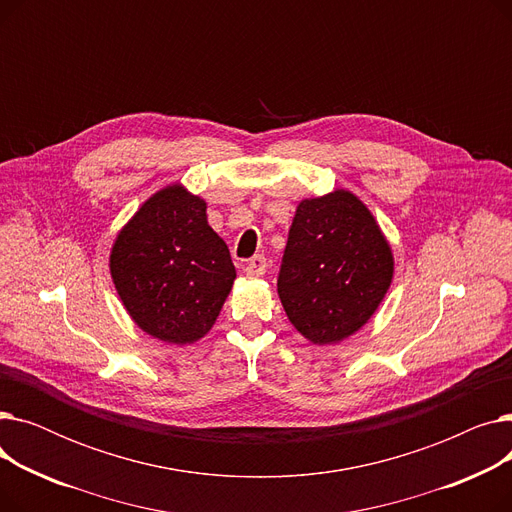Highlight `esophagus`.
I'll list each match as a JSON object with an SVG mask.
<instances>
[{
    "mask_svg": "<svg viewBox=\"0 0 512 512\" xmlns=\"http://www.w3.org/2000/svg\"><path fill=\"white\" fill-rule=\"evenodd\" d=\"M265 267H267V261L263 255H255L253 259H249V263L245 265V272L249 278H261L265 274Z\"/></svg>",
    "mask_w": 512,
    "mask_h": 512,
    "instance_id": "obj_1",
    "label": "esophagus"
}]
</instances>
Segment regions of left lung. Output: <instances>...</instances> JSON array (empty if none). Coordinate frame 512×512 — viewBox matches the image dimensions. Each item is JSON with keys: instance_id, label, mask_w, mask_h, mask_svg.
<instances>
[{"instance_id": "left-lung-1", "label": "left lung", "mask_w": 512, "mask_h": 512, "mask_svg": "<svg viewBox=\"0 0 512 512\" xmlns=\"http://www.w3.org/2000/svg\"><path fill=\"white\" fill-rule=\"evenodd\" d=\"M392 278L390 242L355 193L336 188L297 205L278 297L301 336L319 346L353 336L378 311Z\"/></svg>"}]
</instances>
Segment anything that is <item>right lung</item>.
<instances>
[{
    "label": "right lung",
    "mask_w": 512,
    "mask_h": 512,
    "mask_svg": "<svg viewBox=\"0 0 512 512\" xmlns=\"http://www.w3.org/2000/svg\"><path fill=\"white\" fill-rule=\"evenodd\" d=\"M110 274L145 334L193 344L218 319L236 270L226 242L207 222V203L180 182L153 193L116 234Z\"/></svg>",
    "instance_id": "right-lung-1"
}]
</instances>
